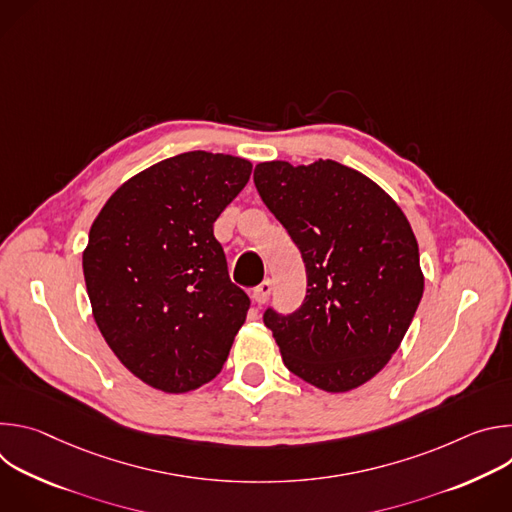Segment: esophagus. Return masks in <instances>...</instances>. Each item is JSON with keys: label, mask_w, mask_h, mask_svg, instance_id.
<instances>
[{"label": "esophagus", "mask_w": 512, "mask_h": 512, "mask_svg": "<svg viewBox=\"0 0 512 512\" xmlns=\"http://www.w3.org/2000/svg\"><path fill=\"white\" fill-rule=\"evenodd\" d=\"M271 289H273V283H271V279H265V281H261L255 289H253V300H255V304H265L267 300H269V296H271Z\"/></svg>", "instance_id": "34e87169"}]
</instances>
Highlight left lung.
Instances as JSON below:
<instances>
[{
  "instance_id": "8db88e82",
  "label": "left lung",
  "mask_w": 512,
  "mask_h": 512,
  "mask_svg": "<svg viewBox=\"0 0 512 512\" xmlns=\"http://www.w3.org/2000/svg\"><path fill=\"white\" fill-rule=\"evenodd\" d=\"M253 180L308 275L296 312L263 314L283 364L328 393L360 387L399 348L423 296L407 216L373 180L332 160L263 162Z\"/></svg>"
}]
</instances>
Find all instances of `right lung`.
Instances as JSON below:
<instances>
[{"label":"right lung","instance_id":"add662e5","mask_svg":"<svg viewBox=\"0 0 512 512\" xmlns=\"http://www.w3.org/2000/svg\"><path fill=\"white\" fill-rule=\"evenodd\" d=\"M251 162L186 152L129 178L89 233L83 273L109 348L143 383L188 393L221 373L251 306L214 221Z\"/></svg>","mask_w":512,"mask_h":512}]
</instances>
